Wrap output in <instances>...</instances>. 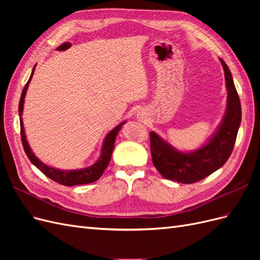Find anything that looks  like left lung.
Wrapping results in <instances>:
<instances>
[{"instance_id": "obj_1", "label": "left lung", "mask_w": 260, "mask_h": 260, "mask_svg": "<svg viewBox=\"0 0 260 260\" xmlns=\"http://www.w3.org/2000/svg\"><path fill=\"white\" fill-rule=\"evenodd\" d=\"M228 89L226 111L219 129L208 143L198 151H177L155 132H149L151 154L155 168L166 179L181 183H194L222 167L233 151L241 123L242 111L239 94L232 75L223 59L220 58Z\"/></svg>"}]
</instances>
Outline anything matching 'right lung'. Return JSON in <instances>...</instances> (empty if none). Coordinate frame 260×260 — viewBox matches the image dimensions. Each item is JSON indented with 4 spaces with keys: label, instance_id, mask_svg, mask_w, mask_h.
Here are the masks:
<instances>
[{
    "label": "right lung",
    "instance_id": "add662e5",
    "mask_svg": "<svg viewBox=\"0 0 260 260\" xmlns=\"http://www.w3.org/2000/svg\"><path fill=\"white\" fill-rule=\"evenodd\" d=\"M34 73H35V67L32 69V73H31V76L29 78L28 82L26 83L25 88H23L22 93H21L20 101H19V106H18L19 117H21V114H22L23 101H25V95H26V92H27V89H28V85H29L31 78H32ZM125 121H122L119 125H117L115 129H113L111 132L108 133L107 137L105 138L103 146H102V154L100 156L99 160L95 164L92 165L91 167H88V168L70 170V171L59 170V169H55V168L49 167V166H46L45 164H43L42 161L39 160L38 157H36V155L32 152H31V148H30V146L27 142L21 118H20V137H21V142H22L23 149H25L28 158L39 170L43 172V174L46 177L52 179L53 181H55V182H57V183L62 184V185H66V186L88 184V183H92V182H94V181L99 180L101 178V176L103 175L104 170L108 166L109 160H111L112 153L114 151V146H115L116 136L118 135V132H119V130L121 129V125Z\"/></svg>",
    "mask_w": 260,
    "mask_h": 260
}]
</instances>
